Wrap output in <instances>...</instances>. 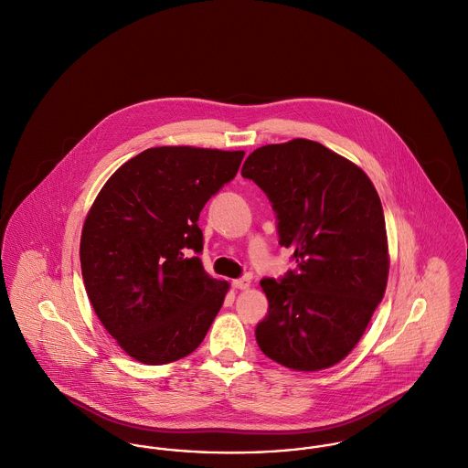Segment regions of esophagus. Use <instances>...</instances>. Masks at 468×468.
I'll return each instance as SVG.
<instances>
[{"instance_id": "1", "label": "esophagus", "mask_w": 468, "mask_h": 468, "mask_svg": "<svg viewBox=\"0 0 468 468\" xmlns=\"http://www.w3.org/2000/svg\"><path fill=\"white\" fill-rule=\"evenodd\" d=\"M231 285H233L235 289H250L251 281H250V279H237V281L231 282Z\"/></svg>"}]
</instances>
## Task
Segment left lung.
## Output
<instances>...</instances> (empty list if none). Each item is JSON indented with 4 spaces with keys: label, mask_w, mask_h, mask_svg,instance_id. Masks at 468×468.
Instances as JSON below:
<instances>
[{
    "label": "left lung",
    "mask_w": 468,
    "mask_h": 468,
    "mask_svg": "<svg viewBox=\"0 0 468 468\" xmlns=\"http://www.w3.org/2000/svg\"><path fill=\"white\" fill-rule=\"evenodd\" d=\"M273 204L279 242L296 271L261 281L270 311L257 325L261 351L292 371L342 362L364 336L388 277L378 191L349 159L309 139L257 148L242 166Z\"/></svg>",
    "instance_id": "left-lung-1"
}]
</instances>
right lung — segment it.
Listing matches in <instances>:
<instances>
[{
  "instance_id": "1",
  "label": "right lung",
  "mask_w": 468,
  "mask_h": 468,
  "mask_svg": "<svg viewBox=\"0 0 468 468\" xmlns=\"http://www.w3.org/2000/svg\"><path fill=\"white\" fill-rule=\"evenodd\" d=\"M244 152L148 148L101 187L81 231V271L97 318L133 360L177 362L204 340L229 283L198 257L204 204Z\"/></svg>"
}]
</instances>
